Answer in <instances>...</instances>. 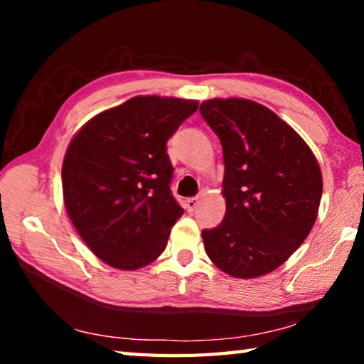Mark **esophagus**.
Masks as SVG:
<instances>
[{
	"label": "esophagus",
	"mask_w": 364,
	"mask_h": 364,
	"mask_svg": "<svg viewBox=\"0 0 364 364\" xmlns=\"http://www.w3.org/2000/svg\"><path fill=\"white\" fill-rule=\"evenodd\" d=\"M199 202H200V197L199 196H196V197H189V199H186V208L188 210H196V207L199 205Z\"/></svg>",
	"instance_id": "esophagus-1"
}]
</instances>
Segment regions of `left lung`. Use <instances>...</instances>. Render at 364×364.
Listing matches in <instances>:
<instances>
[{
	"label": "left lung",
	"instance_id": "8db88e82",
	"mask_svg": "<svg viewBox=\"0 0 364 364\" xmlns=\"http://www.w3.org/2000/svg\"><path fill=\"white\" fill-rule=\"evenodd\" d=\"M223 147L226 213L202 231L226 274L250 279L281 267L310 234L323 194L321 170L299 133L262 104L231 97L200 104Z\"/></svg>",
	"mask_w": 364,
	"mask_h": 364
}]
</instances>
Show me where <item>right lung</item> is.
Wrapping results in <instances>:
<instances>
[{"instance_id":"right-lung-1","label":"right lung","mask_w":364,"mask_h":364,"mask_svg":"<svg viewBox=\"0 0 364 364\" xmlns=\"http://www.w3.org/2000/svg\"><path fill=\"white\" fill-rule=\"evenodd\" d=\"M199 102L134 96L91 119L63 164L64 204L80 237L102 262L138 269L167 247L183 215L171 194L167 141Z\"/></svg>"}]
</instances>
